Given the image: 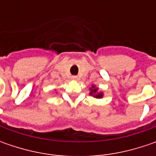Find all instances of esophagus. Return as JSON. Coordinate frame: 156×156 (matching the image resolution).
I'll use <instances>...</instances> for the list:
<instances>
[{
	"instance_id": "esophagus-1",
	"label": "esophagus",
	"mask_w": 156,
	"mask_h": 156,
	"mask_svg": "<svg viewBox=\"0 0 156 156\" xmlns=\"http://www.w3.org/2000/svg\"><path fill=\"white\" fill-rule=\"evenodd\" d=\"M72 79H73L74 81H76V80H78V77H77V76H73Z\"/></svg>"
}]
</instances>
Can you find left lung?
Segmentation results:
<instances>
[{
  "mask_svg": "<svg viewBox=\"0 0 156 156\" xmlns=\"http://www.w3.org/2000/svg\"><path fill=\"white\" fill-rule=\"evenodd\" d=\"M90 89V93L89 94L92 95L94 98H97V99H101L103 97V93L102 92H98V87H95V85H92V87L89 88Z\"/></svg>",
  "mask_w": 156,
  "mask_h": 156,
  "instance_id": "1",
  "label": "left lung"
}]
</instances>
